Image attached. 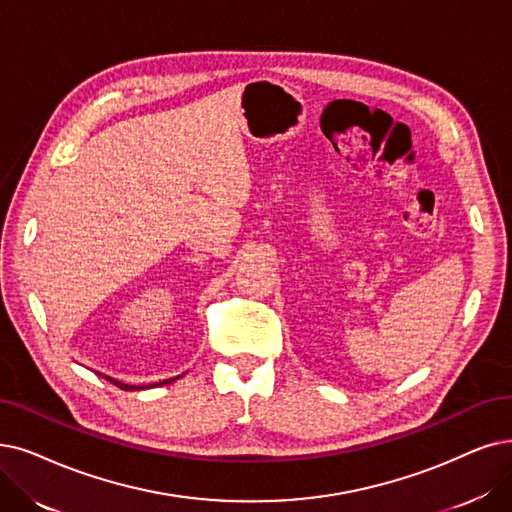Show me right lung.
<instances>
[{
    "instance_id": "obj_1",
    "label": "right lung",
    "mask_w": 512,
    "mask_h": 512,
    "mask_svg": "<svg viewBox=\"0 0 512 512\" xmlns=\"http://www.w3.org/2000/svg\"><path fill=\"white\" fill-rule=\"evenodd\" d=\"M109 382H113L115 386H119L121 391H140V388H151V386H159V384H168V382H174L176 378H170V380H163V382H155V384H151V386H132V384H124V382H119V380H115V378H109V376H105Z\"/></svg>"
}]
</instances>
